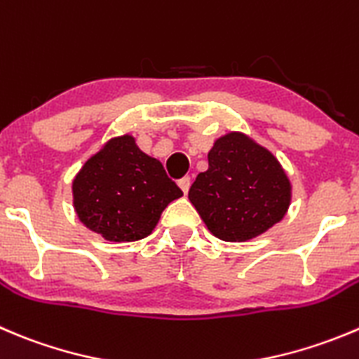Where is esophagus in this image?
Listing matches in <instances>:
<instances>
[{
    "label": "esophagus",
    "instance_id": "esophagus-1",
    "mask_svg": "<svg viewBox=\"0 0 359 359\" xmlns=\"http://www.w3.org/2000/svg\"><path fill=\"white\" fill-rule=\"evenodd\" d=\"M189 186H191V179L189 177H184V179L179 180V187L182 189L184 194H187V191H189Z\"/></svg>",
    "mask_w": 359,
    "mask_h": 359
}]
</instances>
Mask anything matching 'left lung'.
<instances>
[{
  "label": "left lung",
  "mask_w": 359,
  "mask_h": 359,
  "mask_svg": "<svg viewBox=\"0 0 359 359\" xmlns=\"http://www.w3.org/2000/svg\"><path fill=\"white\" fill-rule=\"evenodd\" d=\"M189 200L212 235L245 242L286 214L291 184L272 152L242 133L215 140L208 170L196 177Z\"/></svg>",
  "instance_id": "8db88e82"
}]
</instances>
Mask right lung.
<instances>
[{
    "label": "right lung",
    "instance_id": "obj_1",
    "mask_svg": "<svg viewBox=\"0 0 359 359\" xmlns=\"http://www.w3.org/2000/svg\"><path fill=\"white\" fill-rule=\"evenodd\" d=\"M180 196L161 163L142 152L130 135L107 142L73 180L79 219L110 242L151 235L161 212Z\"/></svg>",
    "mask_w": 359,
    "mask_h": 359
}]
</instances>
